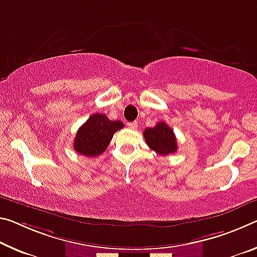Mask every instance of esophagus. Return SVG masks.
Here are the masks:
<instances>
[{"instance_id": "esophagus-1", "label": "esophagus", "mask_w": 257, "mask_h": 257, "mask_svg": "<svg viewBox=\"0 0 257 257\" xmlns=\"http://www.w3.org/2000/svg\"><path fill=\"white\" fill-rule=\"evenodd\" d=\"M128 127H129L130 129H137V128H138V123H137V121L129 122V123H128Z\"/></svg>"}]
</instances>
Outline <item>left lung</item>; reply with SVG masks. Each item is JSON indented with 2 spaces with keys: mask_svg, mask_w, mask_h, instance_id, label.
I'll list each match as a JSON object with an SVG mask.
<instances>
[{
  "mask_svg": "<svg viewBox=\"0 0 257 257\" xmlns=\"http://www.w3.org/2000/svg\"><path fill=\"white\" fill-rule=\"evenodd\" d=\"M143 134L149 148L160 156H168L176 152V136L166 122H159L153 128H146Z\"/></svg>",
  "mask_w": 257,
  "mask_h": 257,
  "instance_id": "8db88e82",
  "label": "left lung"
}]
</instances>
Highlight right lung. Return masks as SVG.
<instances>
[{
    "label": "right lung",
    "mask_w": 257,
    "mask_h": 257,
    "mask_svg": "<svg viewBox=\"0 0 257 257\" xmlns=\"http://www.w3.org/2000/svg\"><path fill=\"white\" fill-rule=\"evenodd\" d=\"M123 128L121 121H112L101 113L89 117L77 130L73 148L84 157H97L107 149L112 137Z\"/></svg>",
    "instance_id": "obj_1"
}]
</instances>
